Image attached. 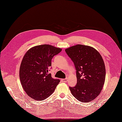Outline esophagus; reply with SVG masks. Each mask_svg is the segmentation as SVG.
Instances as JSON below:
<instances>
[{
	"instance_id": "obj_1",
	"label": "esophagus",
	"mask_w": 122,
	"mask_h": 122,
	"mask_svg": "<svg viewBox=\"0 0 122 122\" xmlns=\"http://www.w3.org/2000/svg\"><path fill=\"white\" fill-rule=\"evenodd\" d=\"M67 78H65V79H61V81L62 82H66L67 81Z\"/></svg>"
}]
</instances>
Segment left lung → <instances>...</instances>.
I'll return each instance as SVG.
<instances>
[{"label": "left lung", "instance_id": "left-lung-1", "mask_svg": "<svg viewBox=\"0 0 122 122\" xmlns=\"http://www.w3.org/2000/svg\"><path fill=\"white\" fill-rule=\"evenodd\" d=\"M65 51L76 70V85L69 87L71 94L80 102L92 101L101 93L105 83L106 69L101 55L92 47L80 44Z\"/></svg>", "mask_w": 122, "mask_h": 122}]
</instances>
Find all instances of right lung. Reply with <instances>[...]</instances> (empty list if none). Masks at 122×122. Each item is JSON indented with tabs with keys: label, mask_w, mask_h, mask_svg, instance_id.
<instances>
[{
	"label": "right lung",
	"mask_w": 122,
	"mask_h": 122,
	"mask_svg": "<svg viewBox=\"0 0 122 122\" xmlns=\"http://www.w3.org/2000/svg\"><path fill=\"white\" fill-rule=\"evenodd\" d=\"M62 51L52 45L33 47L24 55L20 68V81L27 94L37 101H43L51 95L60 80L48 74L54 56Z\"/></svg>",
	"instance_id": "obj_1"
}]
</instances>
